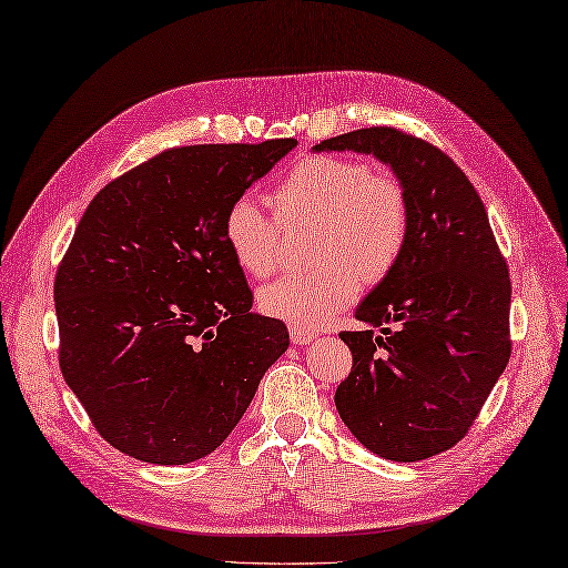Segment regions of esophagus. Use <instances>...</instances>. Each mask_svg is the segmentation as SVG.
<instances>
[{
  "label": "esophagus",
  "instance_id": "obj_1",
  "mask_svg": "<svg viewBox=\"0 0 568 568\" xmlns=\"http://www.w3.org/2000/svg\"><path fill=\"white\" fill-rule=\"evenodd\" d=\"M288 335H292L294 345H308V343H313V339H316V333L304 331V327H296V325L288 327Z\"/></svg>",
  "mask_w": 568,
  "mask_h": 568
}]
</instances>
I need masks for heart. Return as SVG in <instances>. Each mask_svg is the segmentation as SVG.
<instances>
[{
    "label": "heart",
    "instance_id": "obj_1",
    "mask_svg": "<svg viewBox=\"0 0 568 568\" xmlns=\"http://www.w3.org/2000/svg\"><path fill=\"white\" fill-rule=\"evenodd\" d=\"M276 216L255 194H237L223 213V241L237 267L270 276L280 264L282 225L313 223L316 270L286 274L260 288V308L288 325L316 331L359 292V274L376 282L398 262L408 241L403 186L362 160L316 155L296 162L272 192Z\"/></svg>",
    "mask_w": 568,
    "mask_h": 568
}]
</instances>
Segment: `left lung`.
<instances>
[{
    "mask_svg": "<svg viewBox=\"0 0 568 568\" xmlns=\"http://www.w3.org/2000/svg\"><path fill=\"white\" fill-rule=\"evenodd\" d=\"M313 150L374 155L408 199L406 247L355 311L369 327L339 333L352 369L335 408L374 455L435 457L469 433L510 359V276L484 201L443 150L390 125Z\"/></svg>",
    "mask_w": 568,
    "mask_h": 568,
    "instance_id": "left-lung-1",
    "label": "left lung"
}]
</instances>
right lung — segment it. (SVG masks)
I'll return each mask as SVG.
<instances>
[{
	"label": "right lung",
	"instance_id": "1",
	"mask_svg": "<svg viewBox=\"0 0 568 568\" xmlns=\"http://www.w3.org/2000/svg\"><path fill=\"white\" fill-rule=\"evenodd\" d=\"M292 148H170L87 206L55 274L60 372L123 455H211L286 352V325L250 311L223 213Z\"/></svg>",
	"mask_w": 568,
	"mask_h": 568
}]
</instances>
